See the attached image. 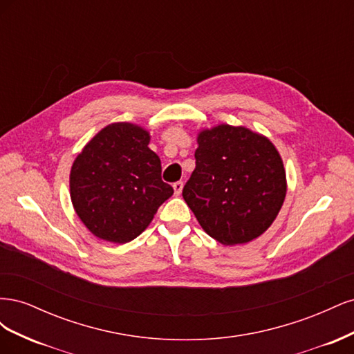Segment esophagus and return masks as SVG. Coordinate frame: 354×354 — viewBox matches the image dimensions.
<instances>
[{"label": "esophagus", "instance_id": "obj_1", "mask_svg": "<svg viewBox=\"0 0 354 354\" xmlns=\"http://www.w3.org/2000/svg\"><path fill=\"white\" fill-rule=\"evenodd\" d=\"M173 187H174L176 195H180L181 190H183V181H176V183L173 185Z\"/></svg>", "mask_w": 354, "mask_h": 354}]
</instances>
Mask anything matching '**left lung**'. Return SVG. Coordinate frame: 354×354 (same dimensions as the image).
<instances>
[{
  "label": "left lung",
  "mask_w": 354,
  "mask_h": 354,
  "mask_svg": "<svg viewBox=\"0 0 354 354\" xmlns=\"http://www.w3.org/2000/svg\"><path fill=\"white\" fill-rule=\"evenodd\" d=\"M195 159L183 198L211 238L246 243L272 226L285 201L286 176L269 138L221 124L198 134Z\"/></svg>",
  "instance_id": "obj_1"
}]
</instances>
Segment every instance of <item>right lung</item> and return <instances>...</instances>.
I'll use <instances>...</instances> for the list:
<instances>
[{"instance_id": "add662e5", "label": "right lung", "mask_w": 354, "mask_h": 354, "mask_svg": "<svg viewBox=\"0 0 354 354\" xmlns=\"http://www.w3.org/2000/svg\"><path fill=\"white\" fill-rule=\"evenodd\" d=\"M151 136L130 122L104 127L84 146L71 169L75 212L94 236L127 243L140 234L174 194L160 178Z\"/></svg>"}]
</instances>
